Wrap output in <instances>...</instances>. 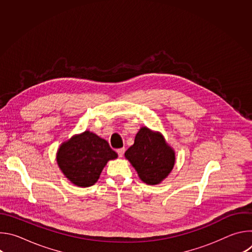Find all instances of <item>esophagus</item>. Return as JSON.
<instances>
[{
  "label": "esophagus",
  "instance_id": "obj_1",
  "mask_svg": "<svg viewBox=\"0 0 252 252\" xmlns=\"http://www.w3.org/2000/svg\"><path fill=\"white\" fill-rule=\"evenodd\" d=\"M125 151H126V149H125V148L119 149V150L117 151V153H118V155H119V157H120V158H123V157H124V155H125Z\"/></svg>",
  "mask_w": 252,
  "mask_h": 252
}]
</instances>
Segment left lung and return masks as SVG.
<instances>
[{
	"mask_svg": "<svg viewBox=\"0 0 252 252\" xmlns=\"http://www.w3.org/2000/svg\"><path fill=\"white\" fill-rule=\"evenodd\" d=\"M125 157L141 181L151 186L159 184L168 175L175 159L174 152L166 145L163 136L148 127L139 129Z\"/></svg>",
	"mask_w": 252,
	"mask_h": 252,
	"instance_id": "left-lung-1",
	"label": "left lung"
}]
</instances>
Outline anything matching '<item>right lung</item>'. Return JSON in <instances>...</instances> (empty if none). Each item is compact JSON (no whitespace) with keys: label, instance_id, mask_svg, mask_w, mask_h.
Segmentation results:
<instances>
[{"label":"right lung","instance_id":"obj_1","mask_svg":"<svg viewBox=\"0 0 252 252\" xmlns=\"http://www.w3.org/2000/svg\"><path fill=\"white\" fill-rule=\"evenodd\" d=\"M117 158L109 142L89 130L63 142L57 155L63 174L82 188L94 186L106 162Z\"/></svg>","mask_w":252,"mask_h":252}]
</instances>
